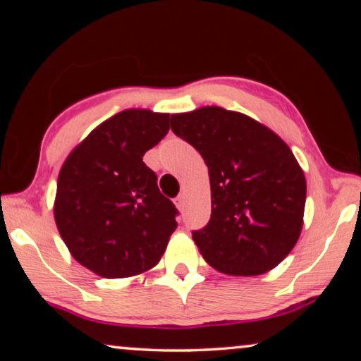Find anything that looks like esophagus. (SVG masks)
Returning a JSON list of instances; mask_svg holds the SVG:
<instances>
[{
	"label": "esophagus",
	"instance_id": "1",
	"mask_svg": "<svg viewBox=\"0 0 361 361\" xmlns=\"http://www.w3.org/2000/svg\"><path fill=\"white\" fill-rule=\"evenodd\" d=\"M175 205H176V209H178V210L185 209V205H186V195H185V194H180L178 197L175 199Z\"/></svg>",
	"mask_w": 361,
	"mask_h": 361
}]
</instances>
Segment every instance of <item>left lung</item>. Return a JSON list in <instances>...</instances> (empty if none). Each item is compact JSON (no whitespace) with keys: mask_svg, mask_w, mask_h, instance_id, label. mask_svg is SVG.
I'll return each instance as SVG.
<instances>
[{"mask_svg":"<svg viewBox=\"0 0 361 361\" xmlns=\"http://www.w3.org/2000/svg\"><path fill=\"white\" fill-rule=\"evenodd\" d=\"M172 130L209 167L212 216L192 239L228 276H259L279 266L301 235L305 176L276 132L247 114L202 106L172 114Z\"/></svg>","mask_w":361,"mask_h":361,"instance_id":"obj_1","label":"left lung"}]
</instances>
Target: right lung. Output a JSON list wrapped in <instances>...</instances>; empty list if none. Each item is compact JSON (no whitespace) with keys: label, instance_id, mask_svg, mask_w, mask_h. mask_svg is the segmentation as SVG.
<instances>
[{"label":"right lung","instance_id":"right-lung-1","mask_svg":"<svg viewBox=\"0 0 361 361\" xmlns=\"http://www.w3.org/2000/svg\"><path fill=\"white\" fill-rule=\"evenodd\" d=\"M169 113L130 108L102 122L65 159L54 218L79 264L105 279L148 272L176 229L145 152L170 129Z\"/></svg>","mask_w":361,"mask_h":361}]
</instances>
